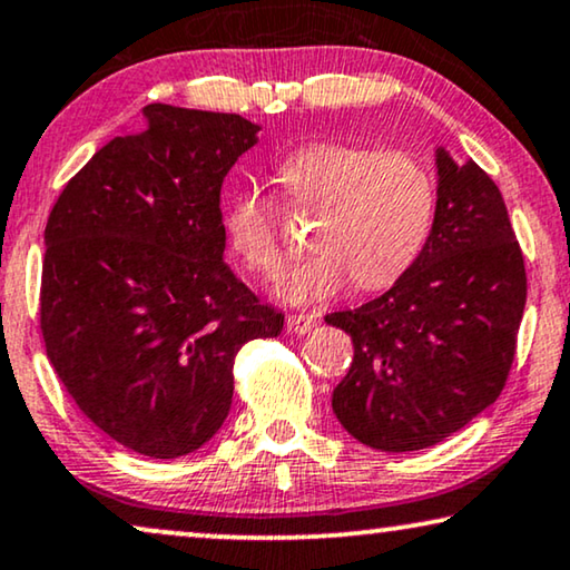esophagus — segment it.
<instances>
[{
    "instance_id": "1",
    "label": "esophagus",
    "mask_w": 570,
    "mask_h": 570,
    "mask_svg": "<svg viewBox=\"0 0 570 570\" xmlns=\"http://www.w3.org/2000/svg\"><path fill=\"white\" fill-rule=\"evenodd\" d=\"M315 325H317V320L312 315H288L286 317V331L294 333V335L309 333Z\"/></svg>"
}]
</instances>
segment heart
<instances>
[{
    "label": "heart",
    "mask_w": 570,
    "mask_h": 570,
    "mask_svg": "<svg viewBox=\"0 0 570 570\" xmlns=\"http://www.w3.org/2000/svg\"><path fill=\"white\" fill-rule=\"evenodd\" d=\"M278 183L302 208H317L309 245L278 296L312 304L341 292L351 276L362 288L384 286L403 274L426 243L434 222V180L405 151H380L317 141L278 165ZM224 232L245 268L276 276L284 266L278 222L258 190L247 188L224 208Z\"/></svg>",
    "instance_id": "obj_1"
}]
</instances>
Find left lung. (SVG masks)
I'll use <instances>...</instances> for the list:
<instances>
[{
    "mask_svg": "<svg viewBox=\"0 0 570 570\" xmlns=\"http://www.w3.org/2000/svg\"><path fill=\"white\" fill-rule=\"evenodd\" d=\"M527 274L501 190L472 159L436 147V208L426 245L382 296L333 312L354 362L333 413L380 452H415L495 403L514 362Z\"/></svg>",
    "mask_w": 570,
    "mask_h": 570,
    "instance_id": "obj_1",
    "label": "left lung"
}]
</instances>
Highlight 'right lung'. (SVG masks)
Listing matches in <instances>:
<instances>
[{"label":"right lung","mask_w":570,"mask_h":570,"mask_svg":"<svg viewBox=\"0 0 570 570\" xmlns=\"http://www.w3.org/2000/svg\"><path fill=\"white\" fill-rule=\"evenodd\" d=\"M67 183L43 239L41 331L79 411L155 460L196 452L232 405L247 341L284 315L224 263L219 194L261 126L151 102Z\"/></svg>","instance_id":"1"}]
</instances>
